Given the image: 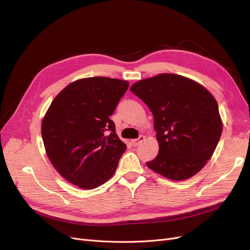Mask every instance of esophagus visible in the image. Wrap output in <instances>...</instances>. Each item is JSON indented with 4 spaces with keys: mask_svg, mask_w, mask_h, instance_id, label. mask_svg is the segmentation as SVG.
<instances>
[{
    "mask_svg": "<svg viewBox=\"0 0 250 250\" xmlns=\"http://www.w3.org/2000/svg\"><path fill=\"white\" fill-rule=\"evenodd\" d=\"M144 140H145V137H144V136H140L138 139H136V140H132V144H133V146H134V147H137V146H139L140 144H141V143H142Z\"/></svg>",
    "mask_w": 250,
    "mask_h": 250,
    "instance_id": "34e87169",
    "label": "esophagus"
}]
</instances>
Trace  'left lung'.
Here are the masks:
<instances>
[{"label": "left lung", "mask_w": 250, "mask_h": 250, "mask_svg": "<svg viewBox=\"0 0 250 250\" xmlns=\"http://www.w3.org/2000/svg\"><path fill=\"white\" fill-rule=\"evenodd\" d=\"M130 91L148 105L154 117L159 153L147 166L172 180L201 171L223 129L214 96L201 84L175 74L144 79Z\"/></svg>", "instance_id": "left-lung-1"}]
</instances>
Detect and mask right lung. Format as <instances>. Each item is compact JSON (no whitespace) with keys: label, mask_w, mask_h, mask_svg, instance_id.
<instances>
[{"label":"right lung","mask_w":250,"mask_h":250,"mask_svg":"<svg viewBox=\"0 0 250 250\" xmlns=\"http://www.w3.org/2000/svg\"><path fill=\"white\" fill-rule=\"evenodd\" d=\"M128 82L92 77L69 84L56 96L42 124L48 158L57 171L83 189H93L115 172L126 146L110 120Z\"/></svg>","instance_id":"obj_1"}]
</instances>
